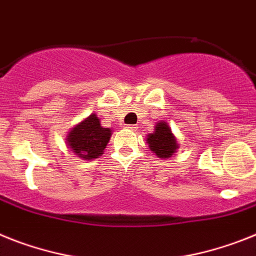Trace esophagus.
Instances as JSON below:
<instances>
[{"label":"esophagus","mask_w":256,"mask_h":256,"mask_svg":"<svg viewBox=\"0 0 256 256\" xmlns=\"http://www.w3.org/2000/svg\"><path fill=\"white\" fill-rule=\"evenodd\" d=\"M126 128L128 130H137V128H138V126H126Z\"/></svg>","instance_id":"obj_1"}]
</instances>
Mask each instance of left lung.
<instances>
[{
  "label": "left lung",
  "mask_w": 256,
  "mask_h": 256,
  "mask_svg": "<svg viewBox=\"0 0 256 256\" xmlns=\"http://www.w3.org/2000/svg\"><path fill=\"white\" fill-rule=\"evenodd\" d=\"M146 141L149 144L150 150L155 152L158 158L162 159L170 158L178 148V144L172 133L171 126L166 122H159L155 126L154 133H150Z\"/></svg>",
  "instance_id": "1"
}]
</instances>
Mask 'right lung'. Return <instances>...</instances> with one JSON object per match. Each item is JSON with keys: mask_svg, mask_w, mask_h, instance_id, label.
Instances as JSON below:
<instances>
[{"mask_svg": "<svg viewBox=\"0 0 256 256\" xmlns=\"http://www.w3.org/2000/svg\"><path fill=\"white\" fill-rule=\"evenodd\" d=\"M111 134L110 128H104L97 115L92 114L72 128L67 136V145L74 154L85 160H92L104 154Z\"/></svg>", "mask_w": 256, "mask_h": 256, "instance_id": "right-lung-1", "label": "right lung"}]
</instances>
